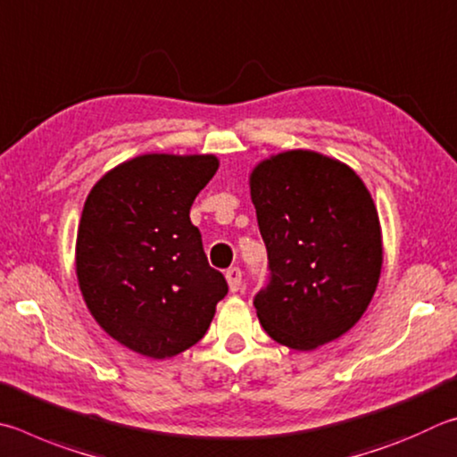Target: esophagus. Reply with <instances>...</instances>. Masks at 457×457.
<instances>
[{
    "label": "esophagus",
    "instance_id": "1",
    "mask_svg": "<svg viewBox=\"0 0 457 457\" xmlns=\"http://www.w3.org/2000/svg\"><path fill=\"white\" fill-rule=\"evenodd\" d=\"M227 283H228L230 293H237L238 289H241V285H243V273H241V269H238V267L228 269V270H227Z\"/></svg>",
    "mask_w": 457,
    "mask_h": 457
}]
</instances>
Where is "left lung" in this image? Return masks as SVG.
<instances>
[{"instance_id":"8db88e82","label":"left lung","mask_w":457,"mask_h":457,"mask_svg":"<svg viewBox=\"0 0 457 457\" xmlns=\"http://www.w3.org/2000/svg\"><path fill=\"white\" fill-rule=\"evenodd\" d=\"M270 283L254 297L270 339L313 351L370 307L383 267L381 222L353 168L315 150H285L249 174Z\"/></svg>"}]
</instances>
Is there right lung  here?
I'll return each mask as SVG.
<instances>
[{"mask_svg":"<svg viewBox=\"0 0 457 457\" xmlns=\"http://www.w3.org/2000/svg\"><path fill=\"white\" fill-rule=\"evenodd\" d=\"M219 164L214 154L150 152L110 168L86 198L79 291L96 323L134 353L168 359L196 345L228 291L190 222Z\"/></svg>","mask_w":457,"mask_h":457,"instance_id":"obj_1","label":"right lung"}]
</instances>
